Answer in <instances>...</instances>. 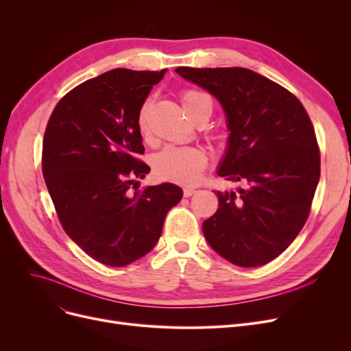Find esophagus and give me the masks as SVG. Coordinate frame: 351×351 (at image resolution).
Listing matches in <instances>:
<instances>
[{"label":"esophagus","mask_w":351,"mask_h":351,"mask_svg":"<svg viewBox=\"0 0 351 351\" xmlns=\"http://www.w3.org/2000/svg\"><path fill=\"white\" fill-rule=\"evenodd\" d=\"M195 193H196L195 188H185V189H183V196H185V197H189V196H192Z\"/></svg>","instance_id":"obj_1"}]
</instances>
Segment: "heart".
I'll return each mask as SVG.
<instances>
[{
  "instance_id": "obj_1",
  "label": "heart",
  "mask_w": 351,
  "mask_h": 351,
  "mask_svg": "<svg viewBox=\"0 0 351 351\" xmlns=\"http://www.w3.org/2000/svg\"><path fill=\"white\" fill-rule=\"evenodd\" d=\"M183 109L188 117L196 123L199 121L208 122L212 117V99L196 89H185L180 94ZM149 101H145L138 110V129L146 136L149 131L147 115H149ZM208 163V155L197 146H165L160 152L154 156V172L159 179L171 180L182 185H195L204 173Z\"/></svg>"
}]
</instances>
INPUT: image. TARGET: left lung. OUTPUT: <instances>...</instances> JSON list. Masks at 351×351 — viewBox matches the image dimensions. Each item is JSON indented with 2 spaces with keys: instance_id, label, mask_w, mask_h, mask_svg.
Wrapping results in <instances>:
<instances>
[{
  "instance_id": "8db88e82",
  "label": "left lung",
  "mask_w": 351,
  "mask_h": 351,
  "mask_svg": "<svg viewBox=\"0 0 351 351\" xmlns=\"http://www.w3.org/2000/svg\"><path fill=\"white\" fill-rule=\"evenodd\" d=\"M222 104L230 131L217 175L241 182L216 192L219 208L204 222L212 249L241 267L262 266L296 239L320 179L315 128L290 90L246 68L175 69Z\"/></svg>"
}]
</instances>
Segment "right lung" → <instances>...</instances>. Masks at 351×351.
I'll list each match as a JSON object with an SVG mask.
<instances>
[{
	"mask_svg": "<svg viewBox=\"0 0 351 351\" xmlns=\"http://www.w3.org/2000/svg\"><path fill=\"white\" fill-rule=\"evenodd\" d=\"M166 69L117 68L88 80L53 108L43 142V175L66 234L88 256L122 267L151 252L182 199L173 183L132 192L151 168L136 118ZM138 189V188H136Z\"/></svg>",
	"mask_w": 351,
	"mask_h": 351,
	"instance_id": "1",
	"label": "right lung"
}]
</instances>
